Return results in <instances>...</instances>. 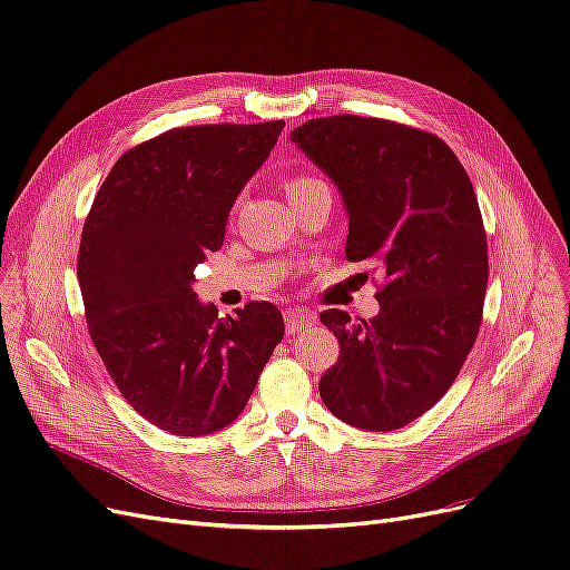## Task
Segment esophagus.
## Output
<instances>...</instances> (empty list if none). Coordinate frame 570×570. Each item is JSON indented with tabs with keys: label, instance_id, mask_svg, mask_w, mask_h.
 I'll list each match as a JSON object with an SVG mask.
<instances>
[{
	"label": "esophagus",
	"instance_id": "1",
	"mask_svg": "<svg viewBox=\"0 0 570 570\" xmlns=\"http://www.w3.org/2000/svg\"><path fill=\"white\" fill-rule=\"evenodd\" d=\"M314 325V314L306 312V308H289L285 312V333L287 335H299Z\"/></svg>",
	"mask_w": 570,
	"mask_h": 570
}]
</instances>
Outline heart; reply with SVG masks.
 <instances>
[{
  "instance_id": "b5f03b06",
  "label": "heart",
  "mask_w": 570,
  "mask_h": 570,
  "mask_svg": "<svg viewBox=\"0 0 570 570\" xmlns=\"http://www.w3.org/2000/svg\"><path fill=\"white\" fill-rule=\"evenodd\" d=\"M316 185H323V183L316 180V178H312V176H292V178L287 180L285 189H287V197L292 199V197H297V195L306 193V189H312V187H316Z\"/></svg>"
}]
</instances>
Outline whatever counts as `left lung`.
I'll return each mask as SVG.
<instances>
[{
    "label": "left lung",
    "mask_w": 570,
    "mask_h": 570,
    "mask_svg": "<svg viewBox=\"0 0 570 570\" xmlns=\"http://www.w3.org/2000/svg\"><path fill=\"white\" fill-rule=\"evenodd\" d=\"M289 137L340 189L344 254L385 275L375 318L321 314L340 342L321 400L354 428L396 430L442 400L480 331L490 266L471 178L438 135L394 120L312 118Z\"/></svg>",
    "instance_id": "8db88e82"
}]
</instances>
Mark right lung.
<instances>
[{"label":"right lung","mask_w":570,"mask_h":570,"mask_svg":"<svg viewBox=\"0 0 570 570\" xmlns=\"http://www.w3.org/2000/svg\"><path fill=\"white\" fill-rule=\"evenodd\" d=\"M285 120L174 128L128 149L85 218L78 283L97 354L124 400L166 433L230 425L285 323L271 302L218 318L193 292L228 214Z\"/></svg>","instance_id":"1"}]
</instances>
